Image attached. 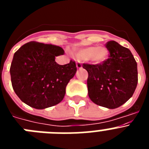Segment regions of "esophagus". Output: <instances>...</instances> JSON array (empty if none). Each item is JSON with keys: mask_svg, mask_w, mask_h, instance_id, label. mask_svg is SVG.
I'll use <instances>...</instances> for the list:
<instances>
[{"mask_svg": "<svg viewBox=\"0 0 149 149\" xmlns=\"http://www.w3.org/2000/svg\"><path fill=\"white\" fill-rule=\"evenodd\" d=\"M76 66H77V68H78V69L82 68V65H81V63H80V62H77V63H76Z\"/></svg>", "mask_w": 149, "mask_h": 149, "instance_id": "esophagus-1", "label": "esophagus"}]
</instances>
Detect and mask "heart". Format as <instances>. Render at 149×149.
Masks as SVG:
<instances>
[{"instance_id": "1", "label": "heart", "mask_w": 149, "mask_h": 149, "mask_svg": "<svg viewBox=\"0 0 149 149\" xmlns=\"http://www.w3.org/2000/svg\"><path fill=\"white\" fill-rule=\"evenodd\" d=\"M77 55L80 59L86 60L94 64H99L107 58L108 51L102 46L86 47L78 50Z\"/></svg>"}]
</instances>
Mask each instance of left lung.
Instances as JSON below:
<instances>
[{"label": "left lung", "mask_w": 149, "mask_h": 149, "mask_svg": "<svg viewBox=\"0 0 149 149\" xmlns=\"http://www.w3.org/2000/svg\"><path fill=\"white\" fill-rule=\"evenodd\" d=\"M109 58L103 63L83 64L88 72V95L93 103L109 109L122 106L132 97L138 82L137 64L127 48L115 41L106 44Z\"/></svg>", "instance_id": "left-lung-1"}]
</instances>
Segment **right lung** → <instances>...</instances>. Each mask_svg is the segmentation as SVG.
<instances>
[{
  "mask_svg": "<svg viewBox=\"0 0 149 149\" xmlns=\"http://www.w3.org/2000/svg\"><path fill=\"white\" fill-rule=\"evenodd\" d=\"M59 46L30 42L14 54L10 66L12 86L24 103L36 109L48 108L63 101L65 87L77 72L75 62L59 65L63 55Z\"/></svg>",
  "mask_w": 149,
  "mask_h": 149,
  "instance_id": "add662e5",
  "label": "right lung"
}]
</instances>
